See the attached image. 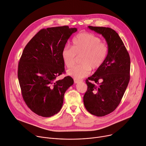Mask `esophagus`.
Here are the masks:
<instances>
[{
  "label": "esophagus",
  "instance_id": "1",
  "mask_svg": "<svg viewBox=\"0 0 146 146\" xmlns=\"http://www.w3.org/2000/svg\"><path fill=\"white\" fill-rule=\"evenodd\" d=\"M74 82L75 83H79V82H82L83 80H77V79H74Z\"/></svg>",
  "mask_w": 146,
  "mask_h": 146
}]
</instances>
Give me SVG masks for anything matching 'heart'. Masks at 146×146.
<instances>
[{"instance_id": "heart-1", "label": "heart", "mask_w": 146, "mask_h": 146, "mask_svg": "<svg viewBox=\"0 0 146 146\" xmlns=\"http://www.w3.org/2000/svg\"><path fill=\"white\" fill-rule=\"evenodd\" d=\"M107 44L94 34L81 33L73 39L72 47L66 46L61 52L63 62L68 68L74 66L77 57L80 56L82 64L68 72L75 79L82 78L89 74L91 69L97 70L103 65L108 54Z\"/></svg>"}]
</instances>
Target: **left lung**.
<instances>
[{"instance_id":"1","label":"left lung","mask_w":146,"mask_h":146,"mask_svg":"<svg viewBox=\"0 0 146 146\" xmlns=\"http://www.w3.org/2000/svg\"><path fill=\"white\" fill-rule=\"evenodd\" d=\"M88 27L104 36L109 51L103 65L86 80L88 87L83 97L84 105L91 114L104 116L113 112L121 101L130 80V59L115 30L108 27Z\"/></svg>"}]
</instances>
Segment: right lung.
Returning <instances> with one entry per match:
<instances>
[{"label": "right lung", "mask_w": 146, "mask_h": 146, "mask_svg": "<svg viewBox=\"0 0 146 146\" xmlns=\"http://www.w3.org/2000/svg\"><path fill=\"white\" fill-rule=\"evenodd\" d=\"M76 28L69 26L39 31L24 48L18 66L22 96L28 107L42 117H50L61 110L64 94L74 83L70 76L56 78L64 72L61 52Z\"/></svg>", "instance_id": "right-lung-1"}]
</instances>
